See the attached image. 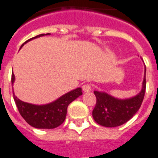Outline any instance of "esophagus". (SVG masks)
<instances>
[{
    "mask_svg": "<svg viewBox=\"0 0 158 158\" xmlns=\"http://www.w3.org/2000/svg\"><path fill=\"white\" fill-rule=\"evenodd\" d=\"M92 89V87H91V85L89 84H84V86H83V91L85 93H88V92H90Z\"/></svg>",
    "mask_w": 158,
    "mask_h": 158,
    "instance_id": "34e87169",
    "label": "esophagus"
}]
</instances>
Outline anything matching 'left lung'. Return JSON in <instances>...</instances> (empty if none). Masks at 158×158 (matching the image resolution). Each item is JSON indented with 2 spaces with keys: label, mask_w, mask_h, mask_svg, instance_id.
<instances>
[{
  "label": "left lung",
  "mask_w": 158,
  "mask_h": 158,
  "mask_svg": "<svg viewBox=\"0 0 158 158\" xmlns=\"http://www.w3.org/2000/svg\"><path fill=\"white\" fill-rule=\"evenodd\" d=\"M146 90V67L144 70L142 89L132 98H115L105 92L94 91L97 101L93 118L97 123L107 127H114L123 125L132 118L138 111L143 103Z\"/></svg>",
  "instance_id": "obj_1"
}]
</instances>
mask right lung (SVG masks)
Here are the masks:
<instances>
[{
  "label": "right lung",
  "mask_w": 158,
  "mask_h": 158,
  "mask_svg": "<svg viewBox=\"0 0 158 158\" xmlns=\"http://www.w3.org/2000/svg\"><path fill=\"white\" fill-rule=\"evenodd\" d=\"M50 34H41L39 35L35 36L34 38L28 40L25 42V44L33 39L39 38L41 36L48 35ZM24 44L21 45V47ZM20 47V48H21ZM15 82V74L11 75V84L13 85ZM81 88H77L57 98L52 103L43 104V105H36L32 103L23 102L16 97L13 91V97L17 106V108L20 112V115L26 121V123L31 126L36 128H45V129H52L59 127L65 120L67 114V108L69 104L76 99L78 97L82 95Z\"/></svg>",
  "instance_id": "obj_1"
}]
</instances>
